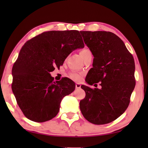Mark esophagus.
<instances>
[{"label": "esophagus", "instance_id": "esophagus-1", "mask_svg": "<svg viewBox=\"0 0 148 148\" xmlns=\"http://www.w3.org/2000/svg\"><path fill=\"white\" fill-rule=\"evenodd\" d=\"M75 87H76V88L79 89V88H81V84H80L79 83H76L75 84Z\"/></svg>", "mask_w": 148, "mask_h": 148}]
</instances>
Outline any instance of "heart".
Masks as SVG:
<instances>
[{"label": "heart", "mask_w": 148, "mask_h": 148, "mask_svg": "<svg viewBox=\"0 0 148 148\" xmlns=\"http://www.w3.org/2000/svg\"><path fill=\"white\" fill-rule=\"evenodd\" d=\"M80 55L82 57L83 59L84 60H86L87 59H88L89 57H92V53L91 51L87 47H84L82 49L81 51H80ZM69 77L71 79L74 80V81L78 82L81 79V75L76 73V72H70L69 75Z\"/></svg>", "instance_id": "obj_1"}]
</instances>
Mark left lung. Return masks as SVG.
Wrapping results in <instances>:
<instances>
[{
	"label": "left lung",
	"mask_w": 148,
	"mask_h": 148,
	"mask_svg": "<svg viewBox=\"0 0 148 148\" xmlns=\"http://www.w3.org/2000/svg\"><path fill=\"white\" fill-rule=\"evenodd\" d=\"M80 33L94 56L93 67L86 82L95 87L99 82L101 88L82 86L86 96L80 101L79 108L88 122L109 123L123 114L130 104L136 83L135 61L122 40L114 33L102 31Z\"/></svg>",
	"instance_id": "8db88e82"
}]
</instances>
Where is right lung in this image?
Returning a JSON list of instances; mask_svg holds the SVG:
<instances>
[{
    "label": "right lung",
    "mask_w": 148,
    "mask_h": 148,
    "mask_svg": "<svg viewBox=\"0 0 148 148\" xmlns=\"http://www.w3.org/2000/svg\"><path fill=\"white\" fill-rule=\"evenodd\" d=\"M84 47L77 30L46 31L25 42L13 66L12 89L26 118L44 122L57 115L62 99L75 90V84L67 78L54 82L50 72Z\"/></svg>",
    "instance_id": "add662e5"
}]
</instances>
